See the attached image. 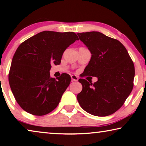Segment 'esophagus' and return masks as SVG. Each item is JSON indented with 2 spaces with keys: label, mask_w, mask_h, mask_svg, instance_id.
<instances>
[{
  "label": "esophagus",
  "mask_w": 146,
  "mask_h": 146,
  "mask_svg": "<svg viewBox=\"0 0 146 146\" xmlns=\"http://www.w3.org/2000/svg\"><path fill=\"white\" fill-rule=\"evenodd\" d=\"M71 79L72 81H78V78L77 77V76L76 75H72L71 76Z\"/></svg>",
  "instance_id": "obj_1"
}]
</instances>
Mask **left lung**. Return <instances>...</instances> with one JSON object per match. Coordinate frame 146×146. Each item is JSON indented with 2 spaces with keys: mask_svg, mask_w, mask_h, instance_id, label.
<instances>
[{
  "mask_svg": "<svg viewBox=\"0 0 146 146\" xmlns=\"http://www.w3.org/2000/svg\"><path fill=\"white\" fill-rule=\"evenodd\" d=\"M92 54L83 76L98 78L90 84L80 79L82 90L77 100L88 113L107 116L122 106L133 86L135 68L127 50L120 42L99 32L78 33Z\"/></svg>",
  "mask_w": 146,
  "mask_h": 146,
  "instance_id": "1",
  "label": "left lung"
}]
</instances>
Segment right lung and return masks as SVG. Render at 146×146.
Segmentation results:
<instances>
[{
    "label": "right lung",
    "instance_id": "obj_1",
    "mask_svg": "<svg viewBox=\"0 0 146 146\" xmlns=\"http://www.w3.org/2000/svg\"><path fill=\"white\" fill-rule=\"evenodd\" d=\"M78 40L73 32L43 31L18 47L9 80L12 92L24 110L44 115L57 107L71 78L68 74L51 78V64H60L65 50Z\"/></svg>",
    "mask_w": 146,
    "mask_h": 146
}]
</instances>
